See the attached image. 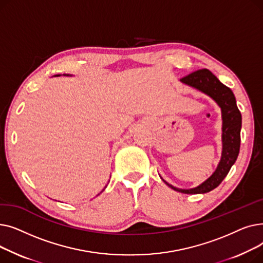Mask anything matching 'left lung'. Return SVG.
I'll use <instances>...</instances> for the list:
<instances>
[{
  "instance_id": "left-lung-1",
  "label": "left lung",
  "mask_w": 263,
  "mask_h": 263,
  "mask_svg": "<svg viewBox=\"0 0 263 263\" xmlns=\"http://www.w3.org/2000/svg\"><path fill=\"white\" fill-rule=\"evenodd\" d=\"M180 81L183 84L194 87L211 97L222 109V158H220L217 168L213 175L194 189H178L167 183L163 179L162 180L177 192H181L184 194H203V193H208L217 187L228 175L234 162L237 161L241 143L242 116L237 106L236 98H234L232 90L224 85L208 69H199V70L182 78Z\"/></svg>"
}]
</instances>
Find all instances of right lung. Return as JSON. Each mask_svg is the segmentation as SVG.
I'll list each match as a JSON object with an SVG mask.
<instances>
[{"instance_id":"1","label":"right lung","mask_w":263,"mask_h":263,"mask_svg":"<svg viewBox=\"0 0 263 263\" xmlns=\"http://www.w3.org/2000/svg\"><path fill=\"white\" fill-rule=\"evenodd\" d=\"M60 76V74H59ZM64 76H69V74H64Z\"/></svg>"}]
</instances>
